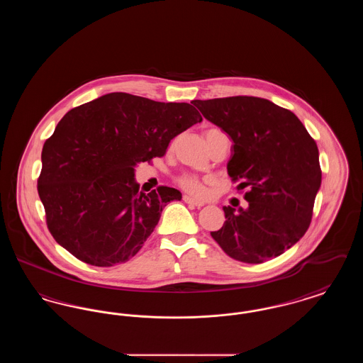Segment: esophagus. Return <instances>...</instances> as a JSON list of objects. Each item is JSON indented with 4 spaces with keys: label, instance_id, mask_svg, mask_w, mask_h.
I'll return each instance as SVG.
<instances>
[{
    "label": "esophagus",
    "instance_id": "obj_1",
    "mask_svg": "<svg viewBox=\"0 0 363 363\" xmlns=\"http://www.w3.org/2000/svg\"><path fill=\"white\" fill-rule=\"evenodd\" d=\"M184 201H185V203H188V204L194 206V207H204V203H203V201H200V200H196V199H191L190 196H184Z\"/></svg>",
    "mask_w": 363,
    "mask_h": 363
}]
</instances>
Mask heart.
Returning a JSON list of instances; mask_svg holds the SVG:
<instances>
[{
	"mask_svg": "<svg viewBox=\"0 0 363 363\" xmlns=\"http://www.w3.org/2000/svg\"><path fill=\"white\" fill-rule=\"evenodd\" d=\"M216 133H220V130L218 129H208L206 132V138H211L212 135H216ZM179 185L186 190L190 194L193 196H197V197H201L206 194V185L201 179H199L197 177L194 175H185L179 179Z\"/></svg>",
	"mask_w": 363,
	"mask_h": 363,
	"instance_id": "heart-1",
	"label": "heart"
}]
</instances>
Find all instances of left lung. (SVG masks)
Segmentation results:
<instances>
[{"label":"left lung","mask_w":363,"mask_h":363,"mask_svg":"<svg viewBox=\"0 0 363 363\" xmlns=\"http://www.w3.org/2000/svg\"><path fill=\"white\" fill-rule=\"evenodd\" d=\"M203 117L233 140L227 174L247 206L223 207L225 222L211 235L225 253L247 264L277 257L311 225L321 186L318 148L287 108L256 96L193 101Z\"/></svg>","instance_id":"8db88e82"}]
</instances>
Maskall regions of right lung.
I'll return each instance as SVG.
<instances>
[{"label":"right lung","instance_id":"add662e5","mask_svg":"<svg viewBox=\"0 0 363 363\" xmlns=\"http://www.w3.org/2000/svg\"><path fill=\"white\" fill-rule=\"evenodd\" d=\"M203 121L189 104L111 92L72 108L42 150L38 193L54 240L76 259L113 267L132 259L152 234L167 186L138 191V163L163 156L169 143Z\"/></svg>","mask_w":363,"mask_h":363}]
</instances>
